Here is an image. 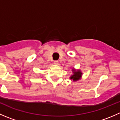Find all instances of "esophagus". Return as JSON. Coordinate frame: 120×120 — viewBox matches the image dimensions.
I'll return each instance as SVG.
<instances>
[{"label": "esophagus", "instance_id": "obj_1", "mask_svg": "<svg viewBox=\"0 0 120 120\" xmlns=\"http://www.w3.org/2000/svg\"><path fill=\"white\" fill-rule=\"evenodd\" d=\"M54 64L56 65H57L59 64V61L57 60H55V61H54Z\"/></svg>", "mask_w": 120, "mask_h": 120}]
</instances>
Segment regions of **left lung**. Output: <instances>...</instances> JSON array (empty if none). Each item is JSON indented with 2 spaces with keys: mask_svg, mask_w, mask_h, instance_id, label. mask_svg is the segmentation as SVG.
I'll use <instances>...</instances> for the list:
<instances>
[{
  "mask_svg": "<svg viewBox=\"0 0 120 120\" xmlns=\"http://www.w3.org/2000/svg\"><path fill=\"white\" fill-rule=\"evenodd\" d=\"M72 72H73V75L70 77V79H72L73 81H77L79 80L82 77V72L80 70H74V68H72Z\"/></svg>",
  "mask_w": 120,
  "mask_h": 120,
  "instance_id": "left-lung-1",
  "label": "left lung"
}]
</instances>
